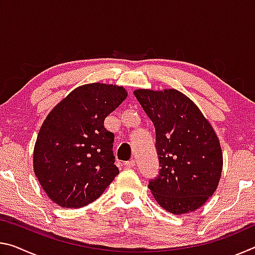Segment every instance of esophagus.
<instances>
[{
    "mask_svg": "<svg viewBox=\"0 0 255 255\" xmlns=\"http://www.w3.org/2000/svg\"><path fill=\"white\" fill-rule=\"evenodd\" d=\"M136 165V163H135V161H133V159H130V161H127V162H125V166L127 167V169H132L133 166Z\"/></svg>",
    "mask_w": 255,
    "mask_h": 255,
    "instance_id": "34e87169",
    "label": "esophagus"
}]
</instances>
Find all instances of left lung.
<instances>
[{
	"label": "left lung",
	"instance_id": "8db88e82",
	"mask_svg": "<svg viewBox=\"0 0 255 255\" xmlns=\"http://www.w3.org/2000/svg\"><path fill=\"white\" fill-rule=\"evenodd\" d=\"M135 97L155 128L158 174L148 188L172 214L199 208L221 179L223 154L213 127L188 97L176 90H136Z\"/></svg>",
	"mask_w": 255,
	"mask_h": 255
}]
</instances>
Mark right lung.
Instances as JSON below:
<instances>
[{"label": "right lung", "mask_w": 255, "mask_h": 255, "mask_svg": "<svg viewBox=\"0 0 255 255\" xmlns=\"http://www.w3.org/2000/svg\"><path fill=\"white\" fill-rule=\"evenodd\" d=\"M126 98L122 86L83 85L47 116L34 145L33 167L57 205L81 208L91 204L118 175L115 135L103 124Z\"/></svg>", "instance_id": "1"}]
</instances>
